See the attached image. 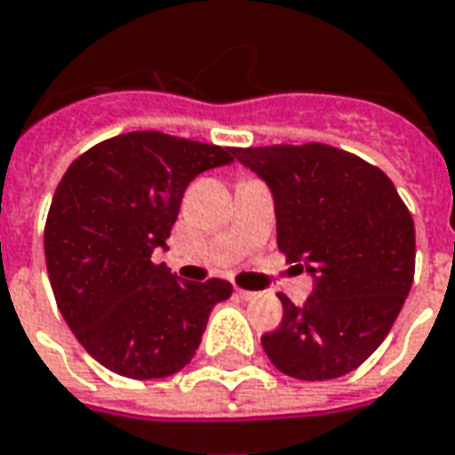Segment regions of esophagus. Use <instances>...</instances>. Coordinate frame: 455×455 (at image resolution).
<instances>
[{
  "label": "esophagus",
  "mask_w": 455,
  "mask_h": 455,
  "mask_svg": "<svg viewBox=\"0 0 455 455\" xmlns=\"http://www.w3.org/2000/svg\"><path fill=\"white\" fill-rule=\"evenodd\" d=\"M235 296L241 298V300H255L259 293H252V291H243V289H235Z\"/></svg>",
  "instance_id": "34e87169"
}]
</instances>
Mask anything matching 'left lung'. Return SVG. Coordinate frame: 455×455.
<instances>
[{
	"instance_id": "left-lung-1",
	"label": "left lung",
	"mask_w": 455,
	"mask_h": 455,
	"mask_svg": "<svg viewBox=\"0 0 455 455\" xmlns=\"http://www.w3.org/2000/svg\"><path fill=\"white\" fill-rule=\"evenodd\" d=\"M267 183L276 245L312 276L305 305L262 336L279 372L336 379L372 355L394 327L415 274V224L387 173L322 143L238 148Z\"/></svg>"
}]
</instances>
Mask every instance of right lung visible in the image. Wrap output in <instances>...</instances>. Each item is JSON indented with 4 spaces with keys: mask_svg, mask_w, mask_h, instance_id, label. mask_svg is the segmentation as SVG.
I'll return each instance as SVG.
<instances>
[{
    "mask_svg": "<svg viewBox=\"0 0 455 455\" xmlns=\"http://www.w3.org/2000/svg\"><path fill=\"white\" fill-rule=\"evenodd\" d=\"M235 148L133 131L68 166L44 224V259L66 324L107 370L162 379L196 355L231 283L179 282L155 265L197 173L231 164Z\"/></svg>",
    "mask_w": 455,
    "mask_h": 455,
    "instance_id": "add662e5",
    "label": "right lung"
}]
</instances>
